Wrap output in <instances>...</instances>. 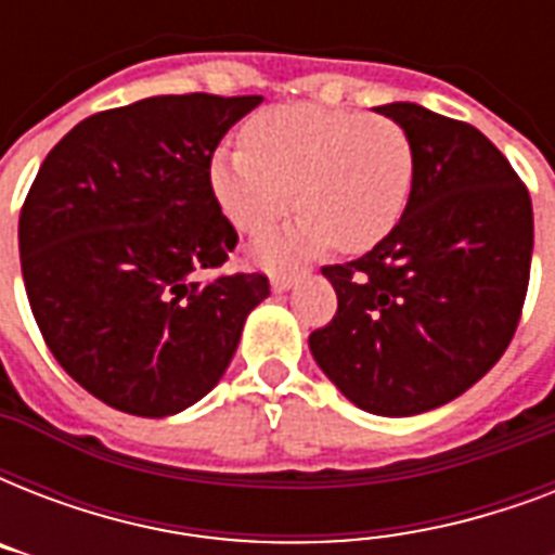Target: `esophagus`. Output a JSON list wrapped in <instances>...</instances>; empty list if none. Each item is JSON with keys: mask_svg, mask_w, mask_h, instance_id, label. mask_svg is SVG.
Masks as SVG:
<instances>
[{"mask_svg": "<svg viewBox=\"0 0 555 555\" xmlns=\"http://www.w3.org/2000/svg\"><path fill=\"white\" fill-rule=\"evenodd\" d=\"M294 282L296 273H273V276H270V287H273V291H287Z\"/></svg>", "mask_w": 555, "mask_h": 555, "instance_id": "esophagus-1", "label": "esophagus"}]
</instances>
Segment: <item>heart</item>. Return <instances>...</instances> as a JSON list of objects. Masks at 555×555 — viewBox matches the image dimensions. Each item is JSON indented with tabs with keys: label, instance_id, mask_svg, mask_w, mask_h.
Returning a JSON list of instances; mask_svg holds the SVG:
<instances>
[{
	"label": "heart",
	"instance_id": "heart-1",
	"mask_svg": "<svg viewBox=\"0 0 555 555\" xmlns=\"http://www.w3.org/2000/svg\"><path fill=\"white\" fill-rule=\"evenodd\" d=\"M247 141L224 143L209 160L218 207L242 233H261L294 204L287 233L264 235V259L331 244L365 253L403 218L414 190V143L403 126L354 108L294 103L261 112Z\"/></svg>",
	"mask_w": 555,
	"mask_h": 555
}]
</instances>
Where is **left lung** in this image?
<instances>
[{"label":"left lung","instance_id":"obj_1","mask_svg":"<svg viewBox=\"0 0 555 555\" xmlns=\"http://www.w3.org/2000/svg\"><path fill=\"white\" fill-rule=\"evenodd\" d=\"M377 112L412 138V198L365 256L322 268L337 313L308 343L351 403L409 417L464 395L507 351L530 285L533 204L475 126L414 103Z\"/></svg>","mask_w":555,"mask_h":555}]
</instances>
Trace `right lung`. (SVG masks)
I'll list each match as a JSON object with an SVG mask.
<instances>
[{"label": "right lung", "mask_w": 555, "mask_h": 555, "mask_svg": "<svg viewBox=\"0 0 555 555\" xmlns=\"http://www.w3.org/2000/svg\"><path fill=\"white\" fill-rule=\"evenodd\" d=\"M259 94H164L86 117L48 152L20 212L25 294L72 379L167 417L227 371L264 273L221 270L238 233L209 160Z\"/></svg>", "instance_id": "1"}]
</instances>
